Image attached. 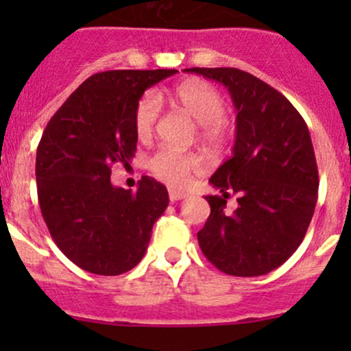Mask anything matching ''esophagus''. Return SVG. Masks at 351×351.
I'll return each instance as SVG.
<instances>
[{
	"label": "esophagus",
	"mask_w": 351,
	"mask_h": 351,
	"mask_svg": "<svg viewBox=\"0 0 351 351\" xmlns=\"http://www.w3.org/2000/svg\"><path fill=\"white\" fill-rule=\"evenodd\" d=\"M168 195H169V200H171V202H180V200H183V198L186 197V193L182 192V190L168 189Z\"/></svg>",
	"instance_id": "34e87169"
}]
</instances>
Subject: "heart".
Here are the masks:
<instances>
[{
	"instance_id": "heart-1",
	"label": "heart",
	"mask_w": 351,
	"mask_h": 351,
	"mask_svg": "<svg viewBox=\"0 0 351 351\" xmlns=\"http://www.w3.org/2000/svg\"><path fill=\"white\" fill-rule=\"evenodd\" d=\"M176 104L200 123V139L208 146H221L229 134L228 120L224 119V97L214 86L202 81H189L173 91ZM162 105L161 98L154 91L144 95L134 113V127L141 141L151 139L156 130ZM147 168L156 178L173 186H185L193 173L202 169L200 156L193 153H180L171 147H161L151 156Z\"/></svg>"
}]
</instances>
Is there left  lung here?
I'll return each instance as SVG.
<instances>
[{"mask_svg": "<svg viewBox=\"0 0 351 351\" xmlns=\"http://www.w3.org/2000/svg\"><path fill=\"white\" fill-rule=\"evenodd\" d=\"M189 73L229 90L236 112L232 156L208 182L210 215L197 238L221 271L258 277L285 263L306 236L317 202L316 156L306 122L275 88L236 67H192ZM229 193L239 208L225 212Z\"/></svg>", "mask_w": 351, "mask_h": 351, "instance_id": "left-lung-1", "label": "left lung"}]
</instances>
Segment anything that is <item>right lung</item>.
I'll return each mask as SVG.
<instances>
[{"label":"right lung","mask_w":351,"mask_h":351,"mask_svg":"<svg viewBox=\"0 0 351 351\" xmlns=\"http://www.w3.org/2000/svg\"><path fill=\"white\" fill-rule=\"evenodd\" d=\"M176 69L104 71L88 77L52 115L37 147L42 217L59 250L83 270L120 275L147 250L168 190L143 176L137 192L113 186L112 166H127L137 144L134 113L147 88Z\"/></svg>","instance_id":"1"}]
</instances>
